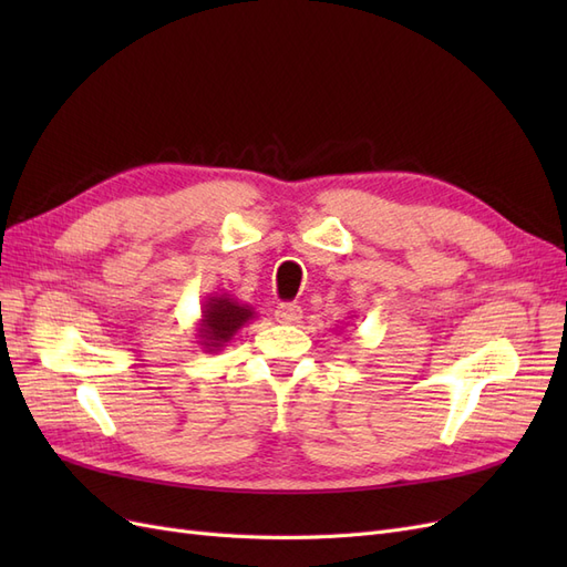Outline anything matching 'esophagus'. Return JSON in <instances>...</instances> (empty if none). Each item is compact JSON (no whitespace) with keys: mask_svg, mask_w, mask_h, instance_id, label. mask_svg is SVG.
Segmentation results:
<instances>
[{"mask_svg":"<svg viewBox=\"0 0 567 567\" xmlns=\"http://www.w3.org/2000/svg\"><path fill=\"white\" fill-rule=\"evenodd\" d=\"M274 317H277L279 323H298L302 319V310H300V305H296V302H284V305L277 307Z\"/></svg>","mask_w":567,"mask_h":567,"instance_id":"obj_1","label":"esophagus"}]
</instances>
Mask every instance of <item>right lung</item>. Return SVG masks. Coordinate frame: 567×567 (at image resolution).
<instances>
[{
	"label": "right lung",
	"instance_id": "1",
	"mask_svg": "<svg viewBox=\"0 0 567 567\" xmlns=\"http://www.w3.org/2000/svg\"><path fill=\"white\" fill-rule=\"evenodd\" d=\"M255 319V310L250 305L238 302L227 293H210L203 302L200 321H198V346L205 352L225 350L227 342L244 329V326Z\"/></svg>",
	"mask_w": 567,
	"mask_h": 567
}]
</instances>
